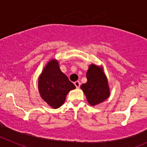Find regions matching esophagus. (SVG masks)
<instances>
[{"label":"esophagus","instance_id":"34e87169","mask_svg":"<svg viewBox=\"0 0 147 147\" xmlns=\"http://www.w3.org/2000/svg\"><path fill=\"white\" fill-rule=\"evenodd\" d=\"M75 85L77 88H79L80 87V82L79 81H76V82H75Z\"/></svg>","mask_w":147,"mask_h":147}]
</instances>
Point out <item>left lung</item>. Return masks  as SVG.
<instances>
[{
	"instance_id": "1",
	"label": "left lung",
	"mask_w": 147,
	"mask_h": 147,
	"mask_svg": "<svg viewBox=\"0 0 147 147\" xmlns=\"http://www.w3.org/2000/svg\"><path fill=\"white\" fill-rule=\"evenodd\" d=\"M86 83L81 85V89L86 96L90 105H96L103 102L109 97L110 90L108 79L102 68L92 64L89 66L86 74Z\"/></svg>"
}]
</instances>
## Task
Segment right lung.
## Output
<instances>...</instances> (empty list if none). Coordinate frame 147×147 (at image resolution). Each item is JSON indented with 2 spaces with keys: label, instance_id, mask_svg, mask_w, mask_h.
<instances>
[{
  "label": "right lung",
  "instance_id": "add662e5",
  "mask_svg": "<svg viewBox=\"0 0 147 147\" xmlns=\"http://www.w3.org/2000/svg\"><path fill=\"white\" fill-rule=\"evenodd\" d=\"M38 88L42 99L53 108H58L65 102L67 94L75 86L60 70L57 61L52 59L39 76Z\"/></svg>",
  "mask_w": 147,
  "mask_h": 147
}]
</instances>
